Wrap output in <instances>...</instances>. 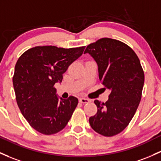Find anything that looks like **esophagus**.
Returning a JSON list of instances; mask_svg holds the SVG:
<instances>
[{
  "instance_id": "1",
  "label": "esophagus",
  "mask_w": 161,
  "mask_h": 161,
  "mask_svg": "<svg viewBox=\"0 0 161 161\" xmlns=\"http://www.w3.org/2000/svg\"><path fill=\"white\" fill-rule=\"evenodd\" d=\"M90 100L88 99V98H79V102H81V103H88V102H89Z\"/></svg>"
}]
</instances>
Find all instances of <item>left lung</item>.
<instances>
[{
  "label": "left lung",
  "instance_id": "left-lung-1",
  "mask_svg": "<svg viewBox=\"0 0 161 161\" xmlns=\"http://www.w3.org/2000/svg\"><path fill=\"white\" fill-rule=\"evenodd\" d=\"M86 53L98 64L104 89L111 90L105 103L94 101L98 111L89 124L97 133L112 137L125 130L135 115L141 99L144 70L135 51L119 40L101 38L89 44Z\"/></svg>",
  "mask_w": 161,
  "mask_h": 161
}]
</instances>
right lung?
Returning a JSON list of instances; mask_svg holds the SVG:
<instances>
[{
    "label": "right lung",
    "mask_w": 161,
    "mask_h": 161,
    "mask_svg": "<svg viewBox=\"0 0 161 161\" xmlns=\"http://www.w3.org/2000/svg\"><path fill=\"white\" fill-rule=\"evenodd\" d=\"M85 47L38 46L25 51L17 61L13 85L17 105L30 125L40 133H58L71 118L77 98L69 96L59 102L54 85L62 82L63 74Z\"/></svg>",
    "instance_id": "1"
}]
</instances>
